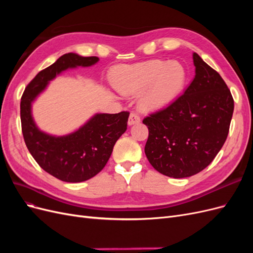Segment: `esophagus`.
<instances>
[{"label": "esophagus", "instance_id": "esophagus-1", "mask_svg": "<svg viewBox=\"0 0 253 253\" xmlns=\"http://www.w3.org/2000/svg\"><path fill=\"white\" fill-rule=\"evenodd\" d=\"M139 122H140V117L138 116V115L135 114V113H131V115H129V117H128V121H127L128 126L139 124Z\"/></svg>", "mask_w": 253, "mask_h": 253}]
</instances>
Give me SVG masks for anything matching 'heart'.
Segmentation results:
<instances>
[{
	"label": "heart",
	"instance_id": "obj_1",
	"mask_svg": "<svg viewBox=\"0 0 253 253\" xmlns=\"http://www.w3.org/2000/svg\"><path fill=\"white\" fill-rule=\"evenodd\" d=\"M186 80L185 67L177 61L154 59L121 66L115 85L122 94H139L147 89L140 99V106L145 111H155L171 103Z\"/></svg>",
	"mask_w": 253,
	"mask_h": 253
}]
</instances>
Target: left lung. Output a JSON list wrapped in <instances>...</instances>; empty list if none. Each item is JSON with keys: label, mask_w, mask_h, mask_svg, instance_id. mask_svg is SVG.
I'll use <instances>...</instances> for the list:
<instances>
[{"label": "left lung", "mask_w": 253, "mask_h": 253, "mask_svg": "<svg viewBox=\"0 0 253 253\" xmlns=\"http://www.w3.org/2000/svg\"><path fill=\"white\" fill-rule=\"evenodd\" d=\"M195 77L185 93L142 122L149 128L144 152L155 170L174 178L203 171L223 147L234 101L220 75L193 53Z\"/></svg>", "instance_id": "8db88e82"}]
</instances>
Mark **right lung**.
Listing matches in <instances>:
<instances>
[{"instance_id":"add662e5","label":"right lung","mask_w":253,"mask_h":253,"mask_svg":"<svg viewBox=\"0 0 253 253\" xmlns=\"http://www.w3.org/2000/svg\"><path fill=\"white\" fill-rule=\"evenodd\" d=\"M98 57H81L70 52L37 74L21 98V125L30 154L44 171L66 182H81L100 172L119 137L126 131L129 113L97 114L78 131L55 137L41 132L32 117V102L48 81L67 68L90 66Z\"/></svg>"}]
</instances>
